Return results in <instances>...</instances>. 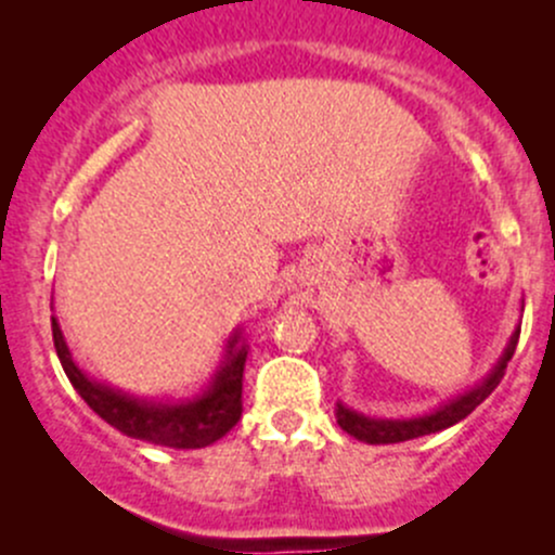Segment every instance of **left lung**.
<instances>
[{
  "mask_svg": "<svg viewBox=\"0 0 555 555\" xmlns=\"http://www.w3.org/2000/svg\"><path fill=\"white\" fill-rule=\"evenodd\" d=\"M518 335H520V330H516V335L511 338V346H507V351H505V357L500 360V365L494 367V373H491V376L486 378L478 389L456 397V400L449 402L446 408H440V411L429 413V416H422V418H408V422H378V418H365V416H360V413L349 411V408L338 405L335 416H338L340 429H344V433H349L351 438L365 440V443H402V440L422 438V435H433V433H440V429H446V427H453V424L462 422L464 416H469V413H473L475 408H478L480 402H483L486 397H489L491 391L500 386L502 376H505L507 362H511L513 351H516Z\"/></svg>",
  "mask_w": 555,
  "mask_h": 555,
  "instance_id": "1",
  "label": "left lung"
}]
</instances>
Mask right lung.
Segmentation results:
<instances>
[{
    "instance_id": "right-lung-1",
    "label": "right lung",
    "mask_w": 555,
    "mask_h": 555,
    "mask_svg": "<svg viewBox=\"0 0 555 555\" xmlns=\"http://www.w3.org/2000/svg\"><path fill=\"white\" fill-rule=\"evenodd\" d=\"M53 322V344L59 354L61 367L66 378L77 389V395L115 429H120L128 438L147 440L155 446H169V449H204L215 443L222 435L231 433L242 418V382L246 346H236L238 335H233L228 346V360L222 371L217 373L215 384L204 397L182 405H153V402L133 400L122 391L109 389L86 376L80 367L72 362L69 349L64 344V335L55 319Z\"/></svg>"
}]
</instances>
